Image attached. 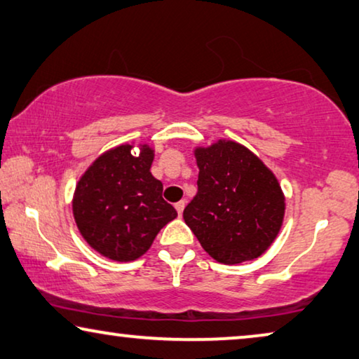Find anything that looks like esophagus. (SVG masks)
<instances>
[{
  "instance_id": "esophagus-1",
  "label": "esophagus",
  "mask_w": 359,
  "mask_h": 359,
  "mask_svg": "<svg viewBox=\"0 0 359 359\" xmlns=\"http://www.w3.org/2000/svg\"><path fill=\"white\" fill-rule=\"evenodd\" d=\"M185 200H180V201H177L175 203V210H177V212H179V216L182 212H184V208H185Z\"/></svg>"
}]
</instances>
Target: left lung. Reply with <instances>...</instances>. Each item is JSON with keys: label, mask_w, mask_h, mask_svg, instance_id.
Segmentation results:
<instances>
[{"label": "left lung", "mask_w": 359, "mask_h": 359, "mask_svg": "<svg viewBox=\"0 0 359 359\" xmlns=\"http://www.w3.org/2000/svg\"><path fill=\"white\" fill-rule=\"evenodd\" d=\"M195 158L198 191L184 210L185 224L217 263L256 259L276 240L285 214L276 175L232 140L198 147Z\"/></svg>", "instance_id": "8db88e82"}]
</instances>
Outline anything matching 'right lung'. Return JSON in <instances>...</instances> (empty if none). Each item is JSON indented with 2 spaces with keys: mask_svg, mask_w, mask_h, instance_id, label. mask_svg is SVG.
<instances>
[{
  "mask_svg": "<svg viewBox=\"0 0 359 359\" xmlns=\"http://www.w3.org/2000/svg\"><path fill=\"white\" fill-rule=\"evenodd\" d=\"M111 148L95 159L74 191V219L82 237L112 261H135L145 255L165 224L177 217L163 200V184L149 169L154 149L140 145Z\"/></svg>",
  "mask_w": 359,
  "mask_h": 359,
  "instance_id": "1",
  "label": "right lung"
}]
</instances>
